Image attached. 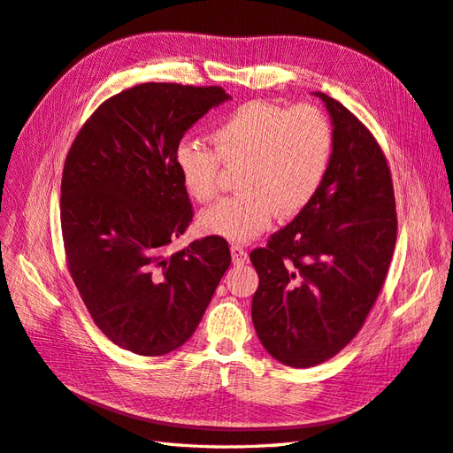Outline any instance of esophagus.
Here are the masks:
<instances>
[{
  "instance_id": "1",
  "label": "esophagus",
  "mask_w": 453,
  "mask_h": 453,
  "mask_svg": "<svg viewBox=\"0 0 453 453\" xmlns=\"http://www.w3.org/2000/svg\"><path fill=\"white\" fill-rule=\"evenodd\" d=\"M230 253H232V263H234V265H245L250 260L248 251H245L242 245H232Z\"/></svg>"
}]
</instances>
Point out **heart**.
I'll return each mask as SVG.
<instances>
[{"label": "heart", "mask_w": 453, "mask_h": 453, "mask_svg": "<svg viewBox=\"0 0 453 453\" xmlns=\"http://www.w3.org/2000/svg\"><path fill=\"white\" fill-rule=\"evenodd\" d=\"M211 149L183 140L173 150L187 193L200 203L219 196L223 168L238 172L240 195L202 213L203 232L245 243L270 226L273 215L303 211L318 193L333 155V127L313 104L287 107L248 102L210 134Z\"/></svg>", "instance_id": "1"}]
</instances>
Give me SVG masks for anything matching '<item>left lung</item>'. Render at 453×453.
Segmentation results:
<instances>
[{
  "instance_id": "1",
  "label": "left lung",
  "mask_w": 453,
  "mask_h": 453,
  "mask_svg": "<svg viewBox=\"0 0 453 453\" xmlns=\"http://www.w3.org/2000/svg\"><path fill=\"white\" fill-rule=\"evenodd\" d=\"M333 119V155L318 193L265 248L251 318L260 344L287 366L334 357L357 336L388 278L396 242L386 155L349 109L315 92Z\"/></svg>"
}]
</instances>
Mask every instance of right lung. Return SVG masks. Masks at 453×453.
Masks as SVG:
<instances>
[{"instance_id": "right-lung-1", "label": "right lung", "mask_w": 453, "mask_h": 453, "mask_svg": "<svg viewBox=\"0 0 453 453\" xmlns=\"http://www.w3.org/2000/svg\"><path fill=\"white\" fill-rule=\"evenodd\" d=\"M225 100L221 87L135 85L96 109L67 150L65 265L92 321L122 349L157 357L183 346L230 266L221 236L170 251L195 215L173 150Z\"/></svg>"}]
</instances>
